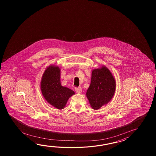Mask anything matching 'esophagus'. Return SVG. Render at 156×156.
<instances>
[{"instance_id": "obj_1", "label": "esophagus", "mask_w": 156, "mask_h": 156, "mask_svg": "<svg viewBox=\"0 0 156 156\" xmlns=\"http://www.w3.org/2000/svg\"><path fill=\"white\" fill-rule=\"evenodd\" d=\"M75 91H76L77 93H79V94L81 93V92H82V89H81V87H75Z\"/></svg>"}]
</instances>
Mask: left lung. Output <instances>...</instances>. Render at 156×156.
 Segmentation results:
<instances>
[{
	"instance_id": "1",
	"label": "left lung",
	"mask_w": 156,
	"mask_h": 156,
	"mask_svg": "<svg viewBox=\"0 0 156 156\" xmlns=\"http://www.w3.org/2000/svg\"><path fill=\"white\" fill-rule=\"evenodd\" d=\"M116 81L108 68L103 65L92 71L91 83L86 95L93 109H99L114 95Z\"/></svg>"
}]
</instances>
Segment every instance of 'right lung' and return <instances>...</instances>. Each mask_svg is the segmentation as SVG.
Returning <instances> with one entry per match:
<instances>
[{
  "label": "right lung",
  "instance_id": "obj_1",
  "mask_svg": "<svg viewBox=\"0 0 156 156\" xmlns=\"http://www.w3.org/2000/svg\"><path fill=\"white\" fill-rule=\"evenodd\" d=\"M61 69L56 65L47 67L41 81V90L44 98L57 109H63L71 96L75 93L73 90L61 85Z\"/></svg>",
  "mask_w": 156,
  "mask_h": 156
}]
</instances>
